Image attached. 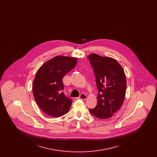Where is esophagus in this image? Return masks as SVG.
Wrapping results in <instances>:
<instances>
[{"label": "esophagus", "instance_id": "obj_1", "mask_svg": "<svg viewBox=\"0 0 157 157\" xmlns=\"http://www.w3.org/2000/svg\"><path fill=\"white\" fill-rule=\"evenodd\" d=\"M86 98H87V96L84 94H81L79 97L76 98V99H82V100H86Z\"/></svg>", "mask_w": 157, "mask_h": 157}]
</instances>
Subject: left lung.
<instances>
[{"mask_svg": "<svg viewBox=\"0 0 157 157\" xmlns=\"http://www.w3.org/2000/svg\"><path fill=\"white\" fill-rule=\"evenodd\" d=\"M88 58L94 68L99 92L97 105L94 109H90V112L99 119L111 118L124 101L127 90L125 74L118 61L112 58L91 53Z\"/></svg>", "mask_w": 157, "mask_h": 157, "instance_id": "obj_1", "label": "left lung"}]
</instances>
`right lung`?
<instances>
[{
  "mask_svg": "<svg viewBox=\"0 0 157 157\" xmlns=\"http://www.w3.org/2000/svg\"><path fill=\"white\" fill-rule=\"evenodd\" d=\"M77 62L74 57L56 56L37 70L33 82V94L38 106L47 115L59 117L69 111L72 101L62 92V78L75 67Z\"/></svg>",
  "mask_w": 157,
  "mask_h": 157,
  "instance_id": "obj_1",
  "label": "right lung"
}]
</instances>
